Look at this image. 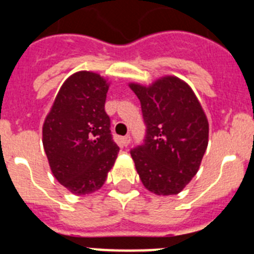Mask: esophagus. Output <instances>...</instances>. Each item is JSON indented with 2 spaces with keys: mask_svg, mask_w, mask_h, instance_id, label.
I'll list each match as a JSON object with an SVG mask.
<instances>
[{
  "mask_svg": "<svg viewBox=\"0 0 254 254\" xmlns=\"http://www.w3.org/2000/svg\"><path fill=\"white\" fill-rule=\"evenodd\" d=\"M129 142H131V137H129L128 134H127V136H125V137H122V143L125 145V146H128Z\"/></svg>",
  "mask_w": 254,
  "mask_h": 254,
  "instance_id": "34e87169",
  "label": "esophagus"
}]
</instances>
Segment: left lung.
<instances>
[{
    "mask_svg": "<svg viewBox=\"0 0 254 254\" xmlns=\"http://www.w3.org/2000/svg\"><path fill=\"white\" fill-rule=\"evenodd\" d=\"M140 99L146 137L131 150L146 190L158 196L178 194L198 172L208 143V122L190 85L164 76L149 86L131 82Z\"/></svg>",
    "mask_w": 254,
    "mask_h": 254,
    "instance_id": "left-lung-1",
    "label": "left lung"
}]
</instances>
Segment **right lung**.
Instances as JSON below:
<instances>
[{"label": "right lung", "mask_w": 254, "mask_h": 254, "mask_svg": "<svg viewBox=\"0 0 254 254\" xmlns=\"http://www.w3.org/2000/svg\"><path fill=\"white\" fill-rule=\"evenodd\" d=\"M109 84L78 71L62 84L43 125V146L55 178L76 196L100 190L120 147L104 105Z\"/></svg>", "instance_id": "obj_1"}]
</instances>
